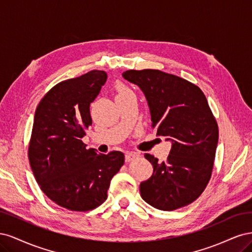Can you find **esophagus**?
Segmentation results:
<instances>
[{"label":"esophagus","mask_w":252,"mask_h":252,"mask_svg":"<svg viewBox=\"0 0 252 252\" xmlns=\"http://www.w3.org/2000/svg\"><path fill=\"white\" fill-rule=\"evenodd\" d=\"M136 157H139V154H136V152H127L125 156V159L126 162H131Z\"/></svg>","instance_id":"obj_1"}]
</instances>
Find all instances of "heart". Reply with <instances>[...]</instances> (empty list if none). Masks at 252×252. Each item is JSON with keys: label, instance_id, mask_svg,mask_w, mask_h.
Returning a JSON list of instances; mask_svg holds the SVG:
<instances>
[{"label": "heart", "instance_id": "b5f03b06", "mask_svg": "<svg viewBox=\"0 0 252 252\" xmlns=\"http://www.w3.org/2000/svg\"><path fill=\"white\" fill-rule=\"evenodd\" d=\"M118 91H119V94H120L127 93V91H129V90H128V88H126L124 85H119V86H118Z\"/></svg>", "mask_w": 252, "mask_h": 252}]
</instances>
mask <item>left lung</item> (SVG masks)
<instances>
[{
	"label": "left lung",
	"instance_id": "1",
	"mask_svg": "<svg viewBox=\"0 0 252 252\" xmlns=\"http://www.w3.org/2000/svg\"><path fill=\"white\" fill-rule=\"evenodd\" d=\"M123 77L146 96L151 128L172 143L165 162L145 154L154 173L140 184L142 199L165 211L191 204L211 178L219 140L207 98L193 83L158 69L127 70Z\"/></svg>",
	"mask_w": 252,
	"mask_h": 252
}]
</instances>
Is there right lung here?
<instances>
[{
  "instance_id": "1",
  "label": "right lung",
  "mask_w": 252,
  "mask_h": 252,
  "mask_svg": "<svg viewBox=\"0 0 252 252\" xmlns=\"http://www.w3.org/2000/svg\"><path fill=\"white\" fill-rule=\"evenodd\" d=\"M107 73L91 70L60 82L37 105L28 158L42 191L63 208L89 211L107 199L113 175L124 165L121 151L86 149L82 138L93 124L90 104Z\"/></svg>"
}]
</instances>
